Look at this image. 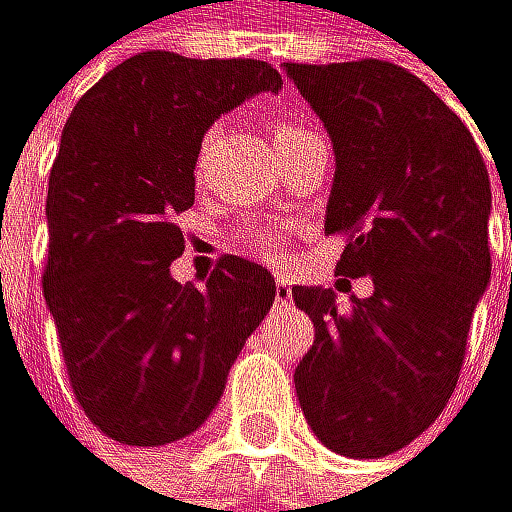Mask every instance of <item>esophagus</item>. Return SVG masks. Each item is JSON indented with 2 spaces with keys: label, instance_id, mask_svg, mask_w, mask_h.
Returning <instances> with one entry per match:
<instances>
[{
  "label": "esophagus",
  "instance_id": "esophagus-1",
  "mask_svg": "<svg viewBox=\"0 0 512 512\" xmlns=\"http://www.w3.org/2000/svg\"><path fill=\"white\" fill-rule=\"evenodd\" d=\"M292 299V286L286 280H277V302H289Z\"/></svg>",
  "mask_w": 512,
  "mask_h": 512
}]
</instances>
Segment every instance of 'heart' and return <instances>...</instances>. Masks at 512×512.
<instances>
[{
  "instance_id": "b5f03b06",
  "label": "heart",
  "mask_w": 512,
  "mask_h": 512,
  "mask_svg": "<svg viewBox=\"0 0 512 512\" xmlns=\"http://www.w3.org/2000/svg\"><path fill=\"white\" fill-rule=\"evenodd\" d=\"M302 135H311L308 125L277 122V128H273V141H277V144L292 141V138H302ZM235 242H239V248L245 254H251V258L267 261V264H280L286 258L289 229L283 223H254V226H242L239 235H235Z\"/></svg>"
}]
</instances>
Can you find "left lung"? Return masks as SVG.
<instances>
[{"instance_id":"8db88e82","label":"left lung","mask_w":512,"mask_h":512,"mask_svg":"<svg viewBox=\"0 0 512 512\" xmlns=\"http://www.w3.org/2000/svg\"><path fill=\"white\" fill-rule=\"evenodd\" d=\"M283 68L333 144L324 232L349 235L336 273L374 283L346 311L333 289H292L314 321L295 393L324 447L377 459L415 441L456 387L491 283V179L463 119L406 68Z\"/></svg>"}]
</instances>
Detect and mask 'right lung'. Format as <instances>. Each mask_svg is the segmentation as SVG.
I'll return each mask as SVG.
<instances>
[{"label": "right lung", "instance_id": "obj_1", "mask_svg": "<svg viewBox=\"0 0 512 512\" xmlns=\"http://www.w3.org/2000/svg\"><path fill=\"white\" fill-rule=\"evenodd\" d=\"M283 78L261 59L138 53L71 109L49 172L43 295L71 390L106 437L163 447L198 431L277 299L267 267L235 258L172 280V217L194 204V163L223 112Z\"/></svg>", "mask_w": 512, "mask_h": 512}]
</instances>
